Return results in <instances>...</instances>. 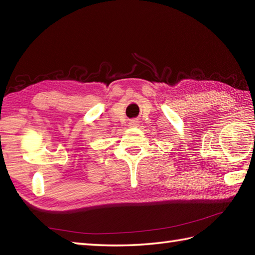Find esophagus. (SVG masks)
Returning a JSON list of instances; mask_svg holds the SVG:
<instances>
[{"label": "esophagus", "mask_w": 255, "mask_h": 255, "mask_svg": "<svg viewBox=\"0 0 255 255\" xmlns=\"http://www.w3.org/2000/svg\"><path fill=\"white\" fill-rule=\"evenodd\" d=\"M138 125H139L138 121H131L130 123H129V126H130V127H137Z\"/></svg>", "instance_id": "esophagus-1"}]
</instances>
